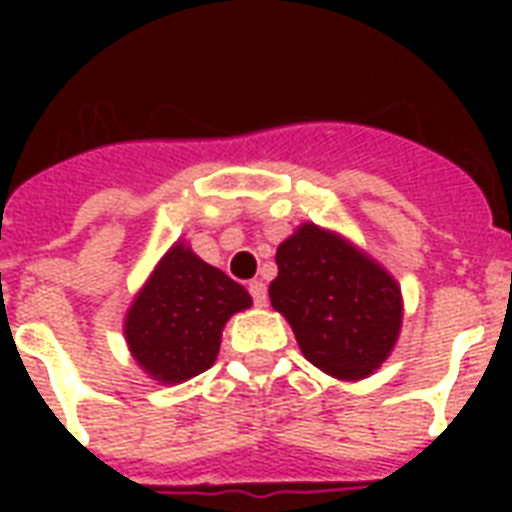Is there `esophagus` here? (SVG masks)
Listing matches in <instances>:
<instances>
[{
    "label": "esophagus",
    "mask_w": 512,
    "mask_h": 512,
    "mask_svg": "<svg viewBox=\"0 0 512 512\" xmlns=\"http://www.w3.org/2000/svg\"><path fill=\"white\" fill-rule=\"evenodd\" d=\"M249 295H252V300H255V305H260L263 308L265 300H268V289H265L263 281H249Z\"/></svg>",
    "instance_id": "obj_1"
}]
</instances>
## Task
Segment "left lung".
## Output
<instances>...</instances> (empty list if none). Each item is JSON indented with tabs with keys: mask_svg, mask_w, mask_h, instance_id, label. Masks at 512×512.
Here are the masks:
<instances>
[{
	"mask_svg": "<svg viewBox=\"0 0 512 512\" xmlns=\"http://www.w3.org/2000/svg\"><path fill=\"white\" fill-rule=\"evenodd\" d=\"M271 305L303 356L337 380H361L390 356L401 332V289L372 257L319 225H300L276 249Z\"/></svg>",
	"mask_w": 512,
	"mask_h": 512,
	"instance_id": "8db88e82",
	"label": "left lung"
}]
</instances>
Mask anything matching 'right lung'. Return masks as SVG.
Segmentation results:
<instances>
[{
    "label": "right lung",
    "mask_w": 512,
    "mask_h": 512,
    "mask_svg": "<svg viewBox=\"0 0 512 512\" xmlns=\"http://www.w3.org/2000/svg\"><path fill=\"white\" fill-rule=\"evenodd\" d=\"M249 305L247 289L177 241L132 300L124 337L143 372L175 385L215 364L225 321Z\"/></svg>",
    "instance_id": "obj_1"
}]
</instances>
